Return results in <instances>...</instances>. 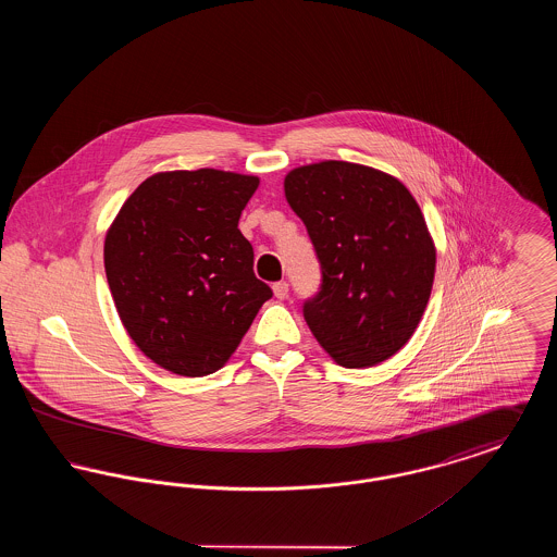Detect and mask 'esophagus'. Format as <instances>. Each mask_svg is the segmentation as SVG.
<instances>
[{
	"label": "esophagus",
	"mask_w": 557,
	"mask_h": 557,
	"mask_svg": "<svg viewBox=\"0 0 557 557\" xmlns=\"http://www.w3.org/2000/svg\"><path fill=\"white\" fill-rule=\"evenodd\" d=\"M273 294H275V298H280V300L288 298V284H286V282L273 284Z\"/></svg>",
	"instance_id": "esophagus-1"
}]
</instances>
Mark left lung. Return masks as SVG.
<instances>
[{
    "label": "left lung",
    "mask_w": 557,
    "mask_h": 557,
    "mask_svg": "<svg viewBox=\"0 0 557 557\" xmlns=\"http://www.w3.org/2000/svg\"><path fill=\"white\" fill-rule=\"evenodd\" d=\"M284 191L321 263V290L302 309L319 345L350 370L391 359L434 284L436 246L420 205L397 177L345 160L292 169Z\"/></svg>",
    "instance_id": "obj_1"
}]
</instances>
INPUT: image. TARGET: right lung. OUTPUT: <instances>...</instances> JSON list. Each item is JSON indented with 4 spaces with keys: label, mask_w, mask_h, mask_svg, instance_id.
<instances>
[{
    "label": "right lung",
    "mask_w": 557,
    "mask_h": 557,
    "mask_svg": "<svg viewBox=\"0 0 557 557\" xmlns=\"http://www.w3.org/2000/svg\"><path fill=\"white\" fill-rule=\"evenodd\" d=\"M257 187L259 177L232 171H162L110 223L104 269L116 313L162 370H221L271 298L238 230Z\"/></svg>",
    "instance_id": "right-lung-1"
}]
</instances>
